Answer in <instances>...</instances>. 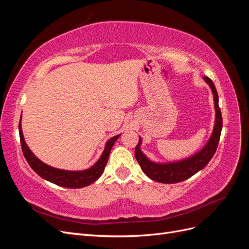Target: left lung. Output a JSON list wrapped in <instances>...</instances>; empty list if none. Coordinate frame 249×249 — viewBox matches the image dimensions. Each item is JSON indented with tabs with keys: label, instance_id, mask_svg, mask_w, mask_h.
<instances>
[{
	"label": "left lung",
	"instance_id": "8db88e82",
	"mask_svg": "<svg viewBox=\"0 0 249 249\" xmlns=\"http://www.w3.org/2000/svg\"><path fill=\"white\" fill-rule=\"evenodd\" d=\"M203 80L207 82V84L210 86L211 90H212L216 111L214 130L209 141L207 142V144L198 153L187 158V159L168 163H157L150 161L141 152V138L139 139L136 148H135V157H136V160L139 163L142 171L149 178L156 180V182L163 184H175L183 182V180L194 176L195 173L198 172L202 168H205L206 165L212 159L216 152L222 130V116L219 105H218V93L213 81L208 77H203Z\"/></svg>",
	"mask_w": 249,
	"mask_h": 249
}]
</instances>
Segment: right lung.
<instances>
[{
	"mask_svg": "<svg viewBox=\"0 0 249 249\" xmlns=\"http://www.w3.org/2000/svg\"><path fill=\"white\" fill-rule=\"evenodd\" d=\"M20 120H21V116H20ZM18 131H19V138H20L22 153H24V156L26 158L28 164L31 166V168L37 173V175L40 176L42 178L49 180V182L53 184H56L58 186L65 187V188H72V189H78V188L89 186L90 184L95 182V180L102 176V173L107 165L111 149L113 145H114L115 141L120 136V134L116 135V136L110 138L107 141L106 145H105L104 152L100 157V159L97 160V162L94 165H92L91 167L85 170L71 171V170H63V169L52 167L50 165L40 161L27 145L24 135H22L20 122L18 124Z\"/></svg>",
	"mask_w": 249,
	"mask_h": 249,
	"instance_id": "1",
	"label": "right lung"
}]
</instances>
